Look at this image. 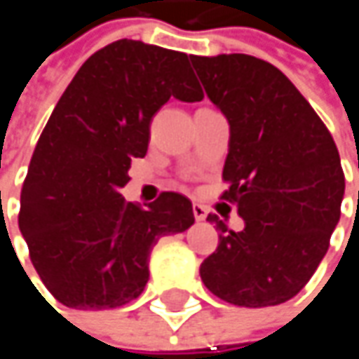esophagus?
I'll return each instance as SVG.
<instances>
[{
    "label": "esophagus",
    "mask_w": 359,
    "mask_h": 359,
    "mask_svg": "<svg viewBox=\"0 0 359 359\" xmlns=\"http://www.w3.org/2000/svg\"><path fill=\"white\" fill-rule=\"evenodd\" d=\"M193 216H195V220H197V222H201V220H205L208 210H205L201 203H193Z\"/></svg>",
    "instance_id": "esophagus-1"
}]
</instances>
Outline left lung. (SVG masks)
Returning a JSON list of instances; mask_svg holds the SVG:
<instances>
[{
	"label": "left lung",
	"mask_w": 359,
	"mask_h": 359,
	"mask_svg": "<svg viewBox=\"0 0 359 359\" xmlns=\"http://www.w3.org/2000/svg\"><path fill=\"white\" fill-rule=\"evenodd\" d=\"M210 102L229 120L224 199L245 226L216 214L218 248L203 285L220 299L266 308L295 297L316 272L341 216L345 177L318 114L272 64L245 53L191 55Z\"/></svg>",
	"instance_id": "8db88e82"
}]
</instances>
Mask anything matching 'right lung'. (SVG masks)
<instances>
[{
  "instance_id": "add662e5",
  "label": "right lung",
  "mask_w": 359,
  "mask_h": 359,
  "mask_svg": "<svg viewBox=\"0 0 359 359\" xmlns=\"http://www.w3.org/2000/svg\"><path fill=\"white\" fill-rule=\"evenodd\" d=\"M170 97L203 100L187 53L120 39L81 66L51 111L22 184L18 226L60 304L106 310L139 297L154 245L195 222L180 193L147 208L120 195L130 160L147 154L154 114Z\"/></svg>"
}]
</instances>
